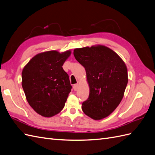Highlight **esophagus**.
I'll list each match as a JSON object with an SVG mask.
<instances>
[{"mask_svg":"<svg viewBox=\"0 0 155 155\" xmlns=\"http://www.w3.org/2000/svg\"><path fill=\"white\" fill-rule=\"evenodd\" d=\"M73 88H74V91H77L78 89V84H74V86H73Z\"/></svg>","mask_w":155,"mask_h":155,"instance_id":"esophagus-1","label":"esophagus"}]
</instances>
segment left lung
Listing matches in <instances>:
<instances>
[{"label": "left lung", "mask_w": 155, "mask_h": 155, "mask_svg": "<svg viewBox=\"0 0 155 155\" xmlns=\"http://www.w3.org/2000/svg\"><path fill=\"white\" fill-rule=\"evenodd\" d=\"M74 57L85 68L89 95L82 104L85 115L95 120L109 116L117 107L128 83L124 61L109 48L96 46L76 48Z\"/></svg>", "instance_id": "8db88e82"}]
</instances>
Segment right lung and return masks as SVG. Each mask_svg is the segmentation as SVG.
I'll list each match as a JSON object with an SVG mask.
<instances>
[{"label":"right lung","mask_w":155,"mask_h":155,"mask_svg":"<svg viewBox=\"0 0 155 155\" xmlns=\"http://www.w3.org/2000/svg\"><path fill=\"white\" fill-rule=\"evenodd\" d=\"M71 51L36 55L24 68L22 85L29 105L37 113L50 117L64 107L71 91L70 79L62 66Z\"/></svg>","instance_id":"add662e5"}]
</instances>
